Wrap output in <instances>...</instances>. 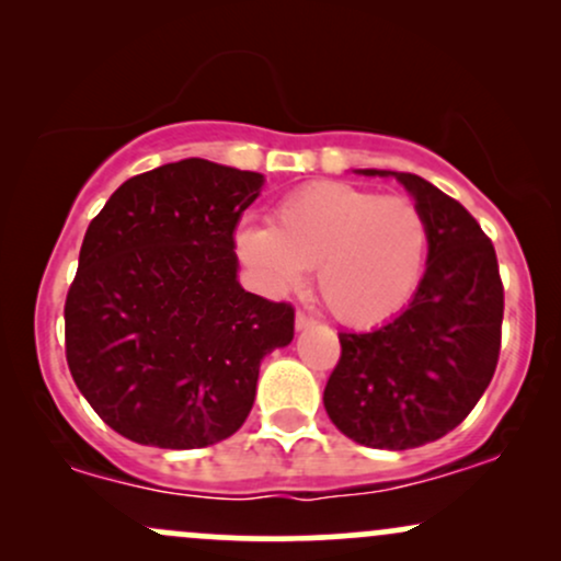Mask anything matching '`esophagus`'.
Here are the masks:
<instances>
[{
	"label": "esophagus",
	"mask_w": 561,
	"mask_h": 561,
	"mask_svg": "<svg viewBox=\"0 0 561 561\" xmlns=\"http://www.w3.org/2000/svg\"><path fill=\"white\" fill-rule=\"evenodd\" d=\"M317 324V321H313L311 317H306V313H295V330L298 332H302V330H311V327Z\"/></svg>",
	"instance_id": "34e87169"
}]
</instances>
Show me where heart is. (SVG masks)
I'll return each mask as SVG.
<instances>
[{
    "label": "heart",
    "mask_w": 561,
    "mask_h": 561,
    "mask_svg": "<svg viewBox=\"0 0 561 561\" xmlns=\"http://www.w3.org/2000/svg\"><path fill=\"white\" fill-rule=\"evenodd\" d=\"M427 244V218L414 199L343 182L300 186L276 205L272 229L237 231V253L263 287L285 293L317 272L321 300L351 327L382 324L409 306Z\"/></svg>",
    "instance_id": "1"
}]
</instances>
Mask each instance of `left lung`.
I'll list each match as a JSON object with an SVG mask.
<instances>
[{
	"label": "left lung",
	"instance_id": "1",
	"mask_svg": "<svg viewBox=\"0 0 561 561\" xmlns=\"http://www.w3.org/2000/svg\"><path fill=\"white\" fill-rule=\"evenodd\" d=\"M396 176L430 227L427 268L409 306L371 332H340L324 409L340 433L369 448L433 443L491 385L501 351L504 285L493 242L469 210L416 173Z\"/></svg>",
	"mask_w": 561,
	"mask_h": 561
}]
</instances>
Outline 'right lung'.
I'll use <instances>...</instances> for the list:
<instances>
[{"label":"right lung","instance_id":"1","mask_svg":"<svg viewBox=\"0 0 561 561\" xmlns=\"http://www.w3.org/2000/svg\"><path fill=\"white\" fill-rule=\"evenodd\" d=\"M263 176L203 158L131 176L89 224L66 358L100 420L141 446L205 448L242 427L295 311L244 293L234 229Z\"/></svg>","mask_w":561,"mask_h":561}]
</instances>
